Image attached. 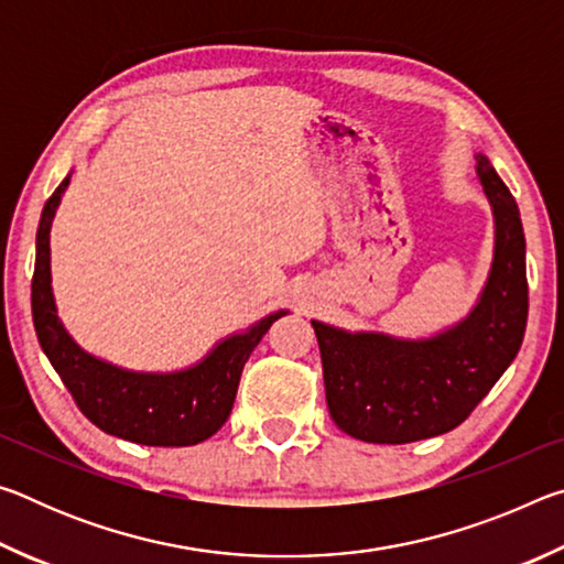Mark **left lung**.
I'll return each mask as SVG.
<instances>
[{
	"mask_svg": "<svg viewBox=\"0 0 564 564\" xmlns=\"http://www.w3.org/2000/svg\"><path fill=\"white\" fill-rule=\"evenodd\" d=\"M475 159L495 216V253L470 316L423 340L348 333L311 321L328 413L350 437L403 445L453 431L518 356L528 326L522 221L488 156Z\"/></svg>",
	"mask_w": 564,
	"mask_h": 564,
	"instance_id": "obj_1",
	"label": "left lung"
}]
</instances>
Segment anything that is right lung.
Segmentation results:
<instances>
[{"instance_id": "obj_1", "label": "right lung", "mask_w": 564, "mask_h": 564, "mask_svg": "<svg viewBox=\"0 0 564 564\" xmlns=\"http://www.w3.org/2000/svg\"><path fill=\"white\" fill-rule=\"evenodd\" d=\"M66 186L69 176L44 204L36 231L32 318L42 350L74 403L99 431L151 447H186L206 441L231 415L248 356L273 321L289 311H275L246 333L221 340L202 362L178 373H133L89 356L62 326L52 293L50 228Z\"/></svg>"}]
</instances>
